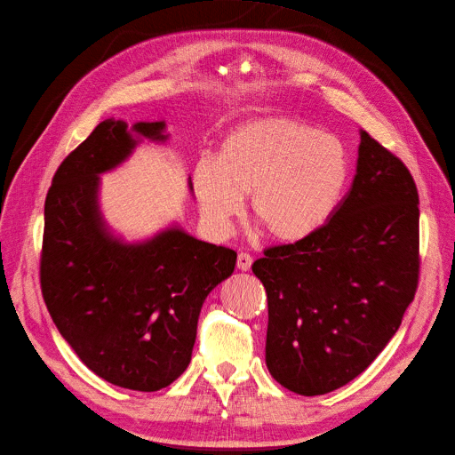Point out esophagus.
I'll use <instances>...</instances> for the list:
<instances>
[{
  "label": "esophagus",
  "instance_id": "1",
  "mask_svg": "<svg viewBox=\"0 0 455 455\" xmlns=\"http://www.w3.org/2000/svg\"><path fill=\"white\" fill-rule=\"evenodd\" d=\"M237 267H239L241 271H249V269L252 267V256L246 254V252H241V254L237 256Z\"/></svg>",
  "mask_w": 455,
  "mask_h": 455
}]
</instances>
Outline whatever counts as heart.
I'll return each mask as SVG.
<instances>
[{"mask_svg": "<svg viewBox=\"0 0 455 455\" xmlns=\"http://www.w3.org/2000/svg\"><path fill=\"white\" fill-rule=\"evenodd\" d=\"M349 180V157L334 134L292 117H264L233 129L218 157L194 171L199 211L216 233H229L251 194V209L269 235L298 243L334 214Z\"/></svg>", "mask_w": 455, "mask_h": 455, "instance_id": "heart-1", "label": "heart"}]
</instances>
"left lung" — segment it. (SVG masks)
Masks as SVG:
<instances>
[{"mask_svg":"<svg viewBox=\"0 0 455 455\" xmlns=\"http://www.w3.org/2000/svg\"><path fill=\"white\" fill-rule=\"evenodd\" d=\"M419 197L406 164L361 131L349 194L315 235L264 251L266 364L304 396L334 391L374 363L419 281Z\"/></svg>","mask_w":455,"mask_h":455,"instance_id":"1","label":"left lung"}]
</instances>
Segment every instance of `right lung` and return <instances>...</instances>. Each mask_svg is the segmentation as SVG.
I'll use <instances>...</instances> for the list:
<instances>
[{
	"label": "right lung",
	"mask_w": 455,
	"mask_h": 455,
	"mask_svg": "<svg viewBox=\"0 0 455 455\" xmlns=\"http://www.w3.org/2000/svg\"><path fill=\"white\" fill-rule=\"evenodd\" d=\"M142 139L167 140L164 121L129 129L106 119L60 163L45 199L39 281L52 323L81 363L119 387L151 393L188 368L203 301L235 269L237 252L176 226L142 243L112 235L99 176Z\"/></svg>",
	"instance_id": "obj_1"
}]
</instances>
